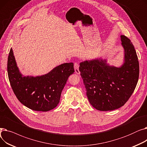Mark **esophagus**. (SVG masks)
<instances>
[{
	"instance_id": "1",
	"label": "esophagus",
	"mask_w": 147,
	"mask_h": 147,
	"mask_svg": "<svg viewBox=\"0 0 147 147\" xmlns=\"http://www.w3.org/2000/svg\"><path fill=\"white\" fill-rule=\"evenodd\" d=\"M74 70H75V73L76 74H80V70H79V64L78 63H74Z\"/></svg>"
}]
</instances>
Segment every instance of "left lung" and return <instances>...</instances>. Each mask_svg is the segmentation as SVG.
Wrapping results in <instances>:
<instances>
[{
  "mask_svg": "<svg viewBox=\"0 0 147 147\" xmlns=\"http://www.w3.org/2000/svg\"><path fill=\"white\" fill-rule=\"evenodd\" d=\"M120 38L124 49V63L120 67L111 66L101 58L80 63L89 101L99 111H111L124 105L138 81L140 67L134 46L125 36Z\"/></svg>",
  "mask_w": 147,
  "mask_h": 147,
  "instance_id": "1",
  "label": "left lung"
}]
</instances>
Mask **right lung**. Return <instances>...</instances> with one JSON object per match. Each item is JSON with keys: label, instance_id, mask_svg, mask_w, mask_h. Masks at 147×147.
I'll return each instance as SVG.
<instances>
[{"label": "right lung", "instance_id": "1", "mask_svg": "<svg viewBox=\"0 0 147 147\" xmlns=\"http://www.w3.org/2000/svg\"><path fill=\"white\" fill-rule=\"evenodd\" d=\"M7 66L15 96L28 109L38 111H48L57 106L68 77L74 72L73 63H69L62 64L44 75L24 76L17 67L12 48Z\"/></svg>", "mask_w": 147, "mask_h": 147}]
</instances>
